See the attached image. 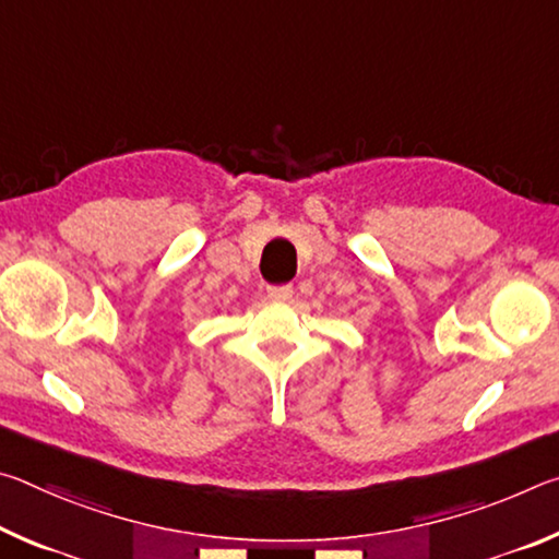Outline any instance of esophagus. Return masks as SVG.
<instances>
[{
    "label": "esophagus",
    "instance_id": "obj_1",
    "mask_svg": "<svg viewBox=\"0 0 559 559\" xmlns=\"http://www.w3.org/2000/svg\"><path fill=\"white\" fill-rule=\"evenodd\" d=\"M293 296V286H271L269 298L271 300H288Z\"/></svg>",
    "mask_w": 559,
    "mask_h": 559
}]
</instances>
